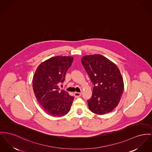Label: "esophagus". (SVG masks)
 <instances>
[{"instance_id":"obj_1","label":"esophagus","mask_w":152,"mask_h":152,"mask_svg":"<svg viewBox=\"0 0 152 152\" xmlns=\"http://www.w3.org/2000/svg\"><path fill=\"white\" fill-rule=\"evenodd\" d=\"M74 94L75 97H80L81 96V93H80V92H75L74 93Z\"/></svg>"}]
</instances>
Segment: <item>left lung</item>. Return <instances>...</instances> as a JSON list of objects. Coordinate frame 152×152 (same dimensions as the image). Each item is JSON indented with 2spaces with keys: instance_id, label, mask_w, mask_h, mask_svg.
<instances>
[{
  "instance_id": "8db88e82",
  "label": "left lung",
  "mask_w": 152,
  "mask_h": 152,
  "mask_svg": "<svg viewBox=\"0 0 152 152\" xmlns=\"http://www.w3.org/2000/svg\"><path fill=\"white\" fill-rule=\"evenodd\" d=\"M81 62L94 85L91 97L88 100L89 110L97 115L112 111L118 105L124 91L119 68L104 56H84Z\"/></svg>"
}]
</instances>
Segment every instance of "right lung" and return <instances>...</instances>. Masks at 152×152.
I'll list each match as a JSON object with an SVG mask.
<instances>
[{
	"label": "right lung",
	"instance_id": "1",
	"mask_svg": "<svg viewBox=\"0 0 152 152\" xmlns=\"http://www.w3.org/2000/svg\"><path fill=\"white\" fill-rule=\"evenodd\" d=\"M74 60L72 56H57L43 61L33 78V89L36 99L47 113L62 116L70 110L74 97L60 89L58 83L65 80L66 72Z\"/></svg>",
	"mask_w": 152,
	"mask_h": 152
}]
</instances>
